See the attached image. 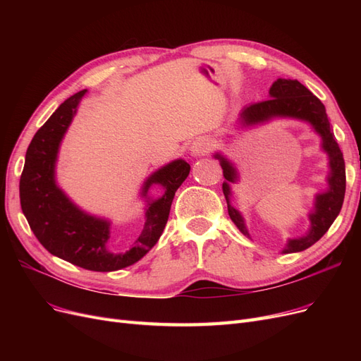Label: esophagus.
<instances>
[{
	"mask_svg": "<svg viewBox=\"0 0 361 361\" xmlns=\"http://www.w3.org/2000/svg\"><path fill=\"white\" fill-rule=\"evenodd\" d=\"M212 143L207 138H197L191 146V154L194 157H203L211 150Z\"/></svg>",
	"mask_w": 361,
	"mask_h": 361,
	"instance_id": "34e87169",
	"label": "esophagus"
}]
</instances>
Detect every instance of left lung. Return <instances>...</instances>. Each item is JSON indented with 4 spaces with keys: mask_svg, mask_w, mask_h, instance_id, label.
Wrapping results in <instances>:
<instances>
[{
    "mask_svg": "<svg viewBox=\"0 0 361 361\" xmlns=\"http://www.w3.org/2000/svg\"><path fill=\"white\" fill-rule=\"evenodd\" d=\"M271 97L267 101H260L256 104L248 105L241 114L243 122L257 123L264 122L274 116H288L295 118H302L310 122L316 133H319L324 140V149L329 152L330 155V167L331 173L329 178L330 190L319 194L316 197V209L310 215L312 228L309 235L302 238L290 239L286 248L283 250V253H297V251H302L305 248L312 247L314 243H318L319 239L326 233L336 216L342 209L343 199H345V188H346V174H345V161L343 155L338 147L337 141L334 138L333 129L330 126L329 116L325 113L324 104L316 97L307 87H304L297 80H277L269 89ZM215 158L221 159V167L226 182L223 183V192L226 195L227 202V211L231 215L232 221L236 224V227L244 235L248 236L247 228L244 226L243 216L228 202L231 199V187L228 183L235 182L236 171L231 166V162L224 159L220 155H215Z\"/></svg>",
    "mask_w": 361,
    "mask_h": 361,
    "instance_id": "1",
    "label": "left lung"
}]
</instances>
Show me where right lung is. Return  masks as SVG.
Wrapping results in <instances>:
<instances>
[{
	"mask_svg": "<svg viewBox=\"0 0 361 361\" xmlns=\"http://www.w3.org/2000/svg\"><path fill=\"white\" fill-rule=\"evenodd\" d=\"M87 90L68 97L47 120L27 149L25 166L19 180L20 207L39 243L51 255L90 271H117L135 264L154 247L167 224L174 192L190 174V164L182 159L162 167L147 179L166 190L157 202L149 203L143 232L125 250L110 245V224L81 212L54 180L57 152L76 106Z\"/></svg>",
	"mask_w": 361,
	"mask_h": 361,
	"instance_id": "right-lung-1",
	"label": "right lung"
}]
</instances>
